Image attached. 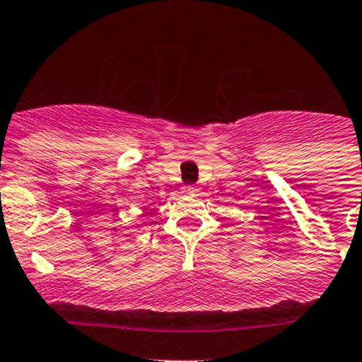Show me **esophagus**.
<instances>
[{
    "label": "esophagus",
    "mask_w": 362,
    "mask_h": 362,
    "mask_svg": "<svg viewBox=\"0 0 362 362\" xmlns=\"http://www.w3.org/2000/svg\"><path fill=\"white\" fill-rule=\"evenodd\" d=\"M198 191V187L196 185H185L184 187V192H196Z\"/></svg>",
    "instance_id": "esophagus-1"
}]
</instances>
